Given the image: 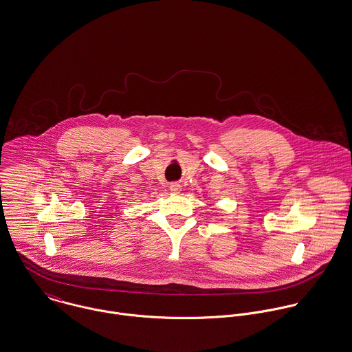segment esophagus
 Returning <instances> with one entry per match:
<instances>
[{
  "label": "esophagus",
  "mask_w": 352,
  "mask_h": 352,
  "mask_svg": "<svg viewBox=\"0 0 352 352\" xmlns=\"http://www.w3.org/2000/svg\"><path fill=\"white\" fill-rule=\"evenodd\" d=\"M170 192H171L173 195H178V193L181 192V185L177 184V182L171 184V185H170Z\"/></svg>",
  "instance_id": "1"
}]
</instances>
